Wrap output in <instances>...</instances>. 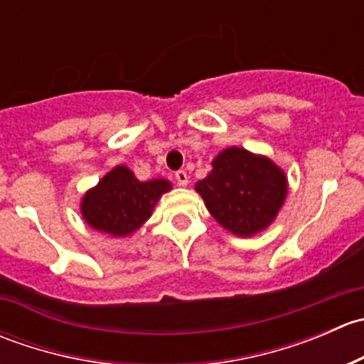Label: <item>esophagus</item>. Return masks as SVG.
Instances as JSON below:
<instances>
[{
    "instance_id": "esophagus-1",
    "label": "esophagus",
    "mask_w": 364,
    "mask_h": 364,
    "mask_svg": "<svg viewBox=\"0 0 364 364\" xmlns=\"http://www.w3.org/2000/svg\"><path fill=\"white\" fill-rule=\"evenodd\" d=\"M176 181H178L179 186H186L188 185V174L185 171H178L176 172Z\"/></svg>"
}]
</instances>
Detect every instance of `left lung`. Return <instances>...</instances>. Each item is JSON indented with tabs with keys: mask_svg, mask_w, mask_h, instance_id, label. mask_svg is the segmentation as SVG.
Instances as JSON below:
<instances>
[{
	"mask_svg": "<svg viewBox=\"0 0 364 364\" xmlns=\"http://www.w3.org/2000/svg\"><path fill=\"white\" fill-rule=\"evenodd\" d=\"M196 190L213 218L236 236H253L271 225L287 197V178L278 165L243 148H227Z\"/></svg>",
	"mask_w": 364,
	"mask_h": 364,
	"instance_id": "left-lung-1",
	"label": "left lung"
}]
</instances>
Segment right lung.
Instances as JSON below:
<instances>
[{"label":"right lung","instance_id":"add662e5","mask_svg":"<svg viewBox=\"0 0 364 364\" xmlns=\"http://www.w3.org/2000/svg\"><path fill=\"white\" fill-rule=\"evenodd\" d=\"M172 188L167 179L139 181L124 165H117L87 190L80 213L87 225L114 237L130 236L151 216L155 204Z\"/></svg>","mask_w":364,"mask_h":364}]
</instances>
